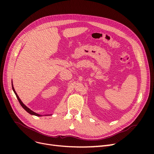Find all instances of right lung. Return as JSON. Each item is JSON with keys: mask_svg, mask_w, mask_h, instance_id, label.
I'll return each mask as SVG.
<instances>
[{"mask_svg": "<svg viewBox=\"0 0 154 154\" xmlns=\"http://www.w3.org/2000/svg\"><path fill=\"white\" fill-rule=\"evenodd\" d=\"M12 88H13V91H14V92H15V95H16V96H17V99H18V101H19L20 104V105H21V106L23 107V109H24V110H26L27 112L29 113V114H31V115H35V116H42L41 115H40V114H36V113L34 112L33 111H32L31 110H30V109L28 108V107L26 106L24 103H22V101H21V100H20V99L19 98V97H18V96L17 95V92H15V89H14V87H13V84H12Z\"/></svg>", "mask_w": 154, "mask_h": 154, "instance_id": "obj_1", "label": "right lung"}]
</instances>
